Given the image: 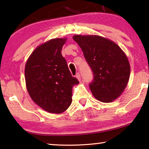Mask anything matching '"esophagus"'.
<instances>
[{"mask_svg": "<svg viewBox=\"0 0 149 149\" xmlns=\"http://www.w3.org/2000/svg\"><path fill=\"white\" fill-rule=\"evenodd\" d=\"M76 78L78 79L79 81H81V75H80V74H79V73H77V74Z\"/></svg>", "mask_w": 149, "mask_h": 149, "instance_id": "esophagus-1", "label": "esophagus"}]
</instances>
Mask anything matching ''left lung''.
<instances>
[{
	"instance_id": "left-lung-1",
	"label": "left lung",
	"mask_w": 149,
	"mask_h": 149,
	"mask_svg": "<svg viewBox=\"0 0 149 149\" xmlns=\"http://www.w3.org/2000/svg\"><path fill=\"white\" fill-rule=\"evenodd\" d=\"M72 38L93 71L89 87L93 96L102 102L115 100L130 79V64L125 53L113 40L101 36L77 34Z\"/></svg>"
}]
</instances>
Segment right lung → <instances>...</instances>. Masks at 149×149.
<instances>
[{"instance_id":"right-lung-1","label":"right lung","mask_w":149,"mask_h":149,"mask_svg":"<svg viewBox=\"0 0 149 149\" xmlns=\"http://www.w3.org/2000/svg\"><path fill=\"white\" fill-rule=\"evenodd\" d=\"M67 38H52L38 46L25 66L26 89L32 100L45 111L60 114L72 103V91L78 80L62 55Z\"/></svg>"}]
</instances>
